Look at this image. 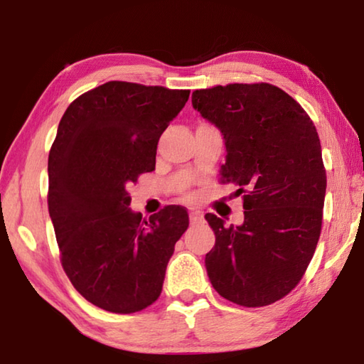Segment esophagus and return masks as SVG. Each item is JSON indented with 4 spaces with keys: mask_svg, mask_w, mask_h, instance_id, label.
<instances>
[{
    "mask_svg": "<svg viewBox=\"0 0 364 364\" xmlns=\"http://www.w3.org/2000/svg\"><path fill=\"white\" fill-rule=\"evenodd\" d=\"M189 221H191V225L200 223V221H202V213L200 212H196V210H191L189 212Z\"/></svg>",
    "mask_w": 364,
    "mask_h": 364,
    "instance_id": "obj_1",
    "label": "esophagus"
}]
</instances>
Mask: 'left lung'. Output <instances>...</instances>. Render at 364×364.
<instances>
[{"mask_svg": "<svg viewBox=\"0 0 364 364\" xmlns=\"http://www.w3.org/2000/svg\"><path fill=\"white\" fill-rule=\"evenodd\" d=\"M193 107L223 136L220 181L245 193L241 225L205 215L215 232L208 279L232 304L269 305L299 284L321 232L326 171L316 128L268 83L196 90Z\"/></svg>", "mask_w": 364, "mask_h": 364, "instance_id": "obj_1", "label": "left lung"}]
</instances>
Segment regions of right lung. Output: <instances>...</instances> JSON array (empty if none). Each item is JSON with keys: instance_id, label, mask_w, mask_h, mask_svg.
Listing matches in <instances>:
<instances>
[{"instance_id": "obj_1", "label": "right lung", "mask_w": 364, "mask_h": 364, "mask_svg": "<svg viewBox=\"0 0 364 364\" xmlns=\"http://www.w3.org/2000/svg\"><path fill=\"white\" fill-rule=\"evenodd\" d=\"M189 90L107 82L77 97L60 119L48 159V208L73 287L112 313H134L162 292L186 208L149 220L130 208L128 186L156 168L160 134Z\"/></svg>"}]
</instances>
